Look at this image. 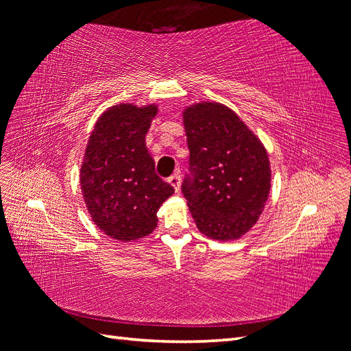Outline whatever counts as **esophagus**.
I'll list each match as a JSON object with an SVG mask.
<instances>
[{
	"label": "esophagus",
	"mask_w": 351,
	"mask_h": 351,
	"mask_svg": "<svg viewBox=\"0 0 351 351\" xmlns=\"http://www.w3.org/2000/svg\"><path fill=\"white\" fill-rule=\"evenodd\" d=\"M168 183L174 187L176 192H178V190H180V174L178 173L173 174L171 177L168 178Z\"/></svg>",
	"instance_id": "obj_1"
}]
</instances>
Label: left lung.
<instances>
[{"instance_id": "8db88e82", "label": "left lung", "mask_w": 351, "mask_h": 351, "mask_svg": "<svg viewBox=\"0 0 351 351\" xmlns=\"http://www.w3.org/2000/svg\"><path fill=\"white\" fill-rule=\"evenodd\" d=\"M190 171L182 190L202 234L236 240L256 224L271 190V164L259 137L219 102L183 111Z\"/></svg>"}]
</instances>
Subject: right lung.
<instances>
[{"label":"right lung","mask_w":351,"mask_h":351,"mask_svg":"<svg viewBox=\"0 0 351 351\" xmlns=\"http://www.w3.org/2000/svg\"><path fill=\"white\" fill-rule=\"evenodd\" d=\"M156 104H117L93 125L80 167V187L92 221L119 241L139 240L158 226L156 212L174 193L155 173L146 133Z\"/></svg>","instance_id":"right-lung-1"}]
</instances>
